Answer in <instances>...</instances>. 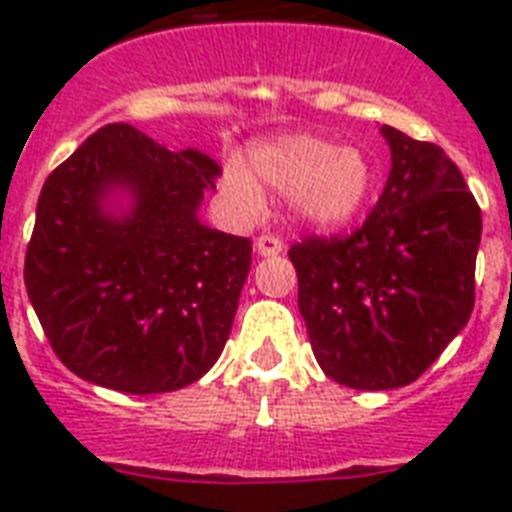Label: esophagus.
<instances>
[{
	"instance_id": "esophagus-1",
	"label": "esophagus",
	"mask_w": 512,
	"mask_h": 512,
	"mask_svg": "<svg viewBox=\"0 0 512 512\" xmlns=\"http://www.w3.org/2000/svg\"><path fill=\"white\" fill-rule=\"evenodd\" d=\"M255 249L260 257H273L284 252V244H281V239H276V236H260V239L255 241Z\"/></svg>"
}]
</instances>
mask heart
Segmentation results:
<instances>
[{
	"label": "heart",
	"instance_id": "heart-1",
	"mask_svg": "<svg viewBox=\"0 0 512 512\" xmlns=\"http://www.w3.org/2000/svg\"><path fill=\"white\" fill-rule=\"evenodd\" d=\"M252 177L239 167L223 175V188L244 215L263 209L265 185L292 196V212L316 231H340L361 215L372 196L374 170L356 146L337 148L319 135H281L252 148Z\"/></svg>",
	"mask_w": 512,
	"mask_h": 512
}]
</instances>
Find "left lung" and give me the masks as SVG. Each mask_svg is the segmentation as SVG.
I'll return each instance as SVG.
<instances>
[{"mask_svg":"<svg viewBox=\"0 0 512 512\" xmlns=\"http://www.w3.org/2000/svg\"><path fill=\"white\" fill-rule=\"evenodd\" d=\"M380 132L390 175L366 223L289 249L313 356L356 390L404 388L460 335L481 244V209L444 148Z\"/></svg>","mask_w":512,"mask_h":512,"instance_id":"1","label":"left lung"}]
</instances>
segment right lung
I'll list each match as a JSON object with an SVG mask.
<instances>
[{
  "instance_id": "add662e5",
  "label": "right lung",
  "mask_w": 512,
  "mask_h": 512,
  "mask_svg": "<svg viewBox=\"0 0 512 512\" xmlns=\"http://www.w3.org/2000/svg\"><path fill=\"white\" fill-rule=\"evenodd\" d=\"M217 170L119 122L44 180L23 279L76 377L146 396L215 366L252 265V241L199 220Z\"/></svg>"
}]
</instances>
